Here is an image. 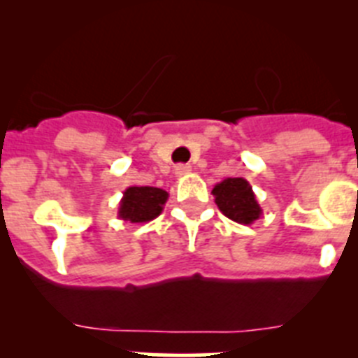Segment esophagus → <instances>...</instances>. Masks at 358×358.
Wrapping results in <instances>:
<instances>
[{
    "label": "esophagus",
    "mask_w": 358,
    "mask_h": 358,
    "mask_svg": "<svg viewBox=\"0 0 358 358\" xmlns=\"http://www.w3.org/2000/svg\"><path fill=\"white\" fill-rule=\"evenodd\" d=\"M192 172V166L189 164H177L176 166V176L177 177H185Z\"/></svg>",
    "instance_id": "esophagus-1"
}]
</instances>
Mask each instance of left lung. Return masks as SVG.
<instances>
[{
	"label": "left lung",
	"instance_id": "8db88e82",
	"mask_svg": "<svg viewBox=\"0 0 358 358\" xmlns=\"http://www.w3.org/2000/svg\"><path fill=\"white\" fill-rule=\"evenodd\" d=\"M211 194L218 210L233 222L251 226L262 217V208L256 201L252 186L243 177H227L215 185Z\"/></svg>",
	"mask_w": 358,
	"mask_h": 358
}]
</instances>
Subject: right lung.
Segmentation results:
<instances>
[{
    "label": "right lung",
    "instance_id": "right-lung-1",
    "mask_svg": "<svg viewBox=\"0 0 358 358\" xmlns=\"http://www.w3.org/2000/svg\"><path fill=\"white\" fill-rule=\"evenodd\" d=\"M169 201V192L154 186H129L118 206V218L123 222L147 224L159 217Z\"/></svg>",
    "mask_w": 358,
    "mask_h": 358
}]
</instances>
